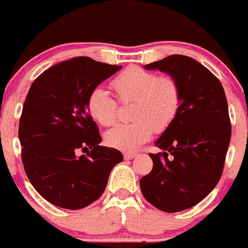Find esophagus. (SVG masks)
I'll return each mask as SVG.
<instances>
[{"label":"esophagus","instance_id":"esophagus-1","mask_svg":"<svg viewBox=\"0 0 248 248\" xmlns=\"http://www.w3.org/2000/svg\"><path fill=\"white\" fill-rule=\"evenodd\" d=\"M136 153H132V152H125L124 153V159L125 160H131L134 157H136Z\"/></svg>","mask_w":248,"mask_h":248}]
</instances>
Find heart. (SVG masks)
<instances>
[{
    "label": "heart",
    "instance_id": "heart-1",
    "mask_svg": "<svg viewBox=\"0 0 248 248\" xmlns=\"http://www.w3.org/2000/svg\"><path fill=\"white\" fill-rule=\"evenodd\" d=\"M111 87L122 104L132 103L130 124H121L106 132V143L112 148L136 150L152 137L153 131L162 132L174 122L181 105V92L170 76H157L140 67L122 71ZM87 109L92 118L103 126L114 124L118 117V104L103 88L91 92Z\"/></svg>",
    "mask_w": 248,
    "mask_h": 248
}]
</instances>
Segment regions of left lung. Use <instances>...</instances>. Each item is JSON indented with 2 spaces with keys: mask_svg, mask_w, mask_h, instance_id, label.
Returning <instances> with one entry per match:
<instances>
[{
  "mask_svg": "<svg viewBox=\"0 0 248 248\" xmlns=\"http://www.w3.org/2000/svg\"><path fill=\"white\" fill-rule=\"evenodd\" d=\"M144 68L167 73L180 87L179 113L155 142L163 152L149 154L153 170L140 181L152 205L177 213L217 185L232 136L228 104L218 78L193 58L170 55Z\"/></svg>",
  "mask_w": 248,
  "mask_h": 248,
  "instance_id": "obj_1",
  "label": "left lung"
}]
</instances>
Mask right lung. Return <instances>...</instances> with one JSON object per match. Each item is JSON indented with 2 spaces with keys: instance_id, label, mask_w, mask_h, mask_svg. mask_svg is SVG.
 I'll return each mask as SVG.
<instances>
[{
  "instance_id": "1",
  "label": "right lung",
  "mask_w": 248,
  "mask_h": 248,
  "mask_svg": "<svg viewBox=\"0 0 248 248\" xmlns=\"http://www.w3.org/2000/svg\"><path fill=\"white\" fill-rule=\"evenodd\" d=\"M121 68L75 57L31 86L19 123L22 163L33 187L60 208L78 210L95 202L123 161L119 150L99 145L98 125L87 109L91 92Z\"/></svg>"
}]
</instances>
